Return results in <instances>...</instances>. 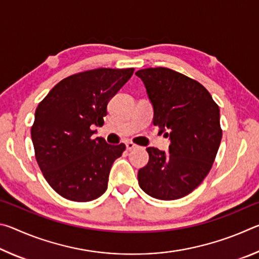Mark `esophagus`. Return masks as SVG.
I'll list each match as a JSON object with an SVG mask.
<instances>
[{"label": "esophagus", "mask_w": 259, "mask_h": 259, "mask_svg": "<svg viewBox=\"0 0 259 259\" xmlns=\"http://www.w3.org/2000/svg\"><path fill=\"white\" fill-rule=\"evenodd\" d=\"M125 146H126V150H128V151H133V150H135V148H137V147H138L137 145H136V144L131 143V142L126 143V144H125Z\"/></svg>", "instance_id": "esophagus-1"}]
</instances>
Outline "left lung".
<instances>
[{
	"label": "left lung",
	"mask_w": 259,
	"mask_h": 259,
	"mask_svg": "<svg viewBox=\"0 0 259 259\" xmlns=\"http://www.w3.org/2000/svg\"><path fill=\"white\" fill-rule=\"evenodd\" d=\"M154 109L153 124L170 138L169 153L147 147L138 184L152 198L176 200L194 191L211 169L222 140L219 107L198 81L165 67L136 72Z\"/></svg>",
	"instance_id": "obj_1"
}]
</instances>
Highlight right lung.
<instances>
[{
  "label": "right lung",
  "instance_id": "right-lung-1",
  "mask_svg": "<svg viewBox=\"0 0 259 259\" xmlns=\"http://www.w3.org/2000/svg\"><path fill=\"white\" fill-rule=\"evenodd\" d=\"M134 68H97L61 80L35 111L32 140L37 164L63 198L88 202L107 190L113 162L124 144L93 139L91 126L103 124L107 104L134 74Z\"/></svg>",
  "mask_w": 259,
  "mask_h": 259
}]
</instances>
